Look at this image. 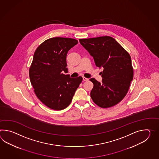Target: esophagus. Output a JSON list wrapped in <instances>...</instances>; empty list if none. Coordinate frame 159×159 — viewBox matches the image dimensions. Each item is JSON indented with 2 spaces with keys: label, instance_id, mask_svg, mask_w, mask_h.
<instances>
[{
  "label": "esophagus",
  "instance_id": "1",
  "mask_svg": "<svg viewBox=\"0 0 159 159\" xmlns=\"http://www.w3.org/2000/svg\"><path fill=\"white\" fill-rule=\"evenodd\" d=\"M83 81H88V80H89V79L85 78V77H83Z\"/></svg>",
  "mask_w": 159,
  "mask_h": 159
}]
</instances>
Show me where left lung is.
I'll list each match as a JSON object with an SVG mask.
<instances>
[{
	"label": "left lung",
	"mask_w": 159,
	"mask_h": 159,
	"mask_svg": "<svg viewBox=\"0 0 159 159\" xmlns=\"http://www.w3.org/2000/svg\"><path fill=\"white\" fill-rule=\"evenodd\" d=\"M79 42L93 57L96 66L103 68L101 83L90 79L93 84L92 100L104 108L116 105L126 95L133 79L129 54L110 36L79 39Z\"/></svg>",
	"instance_id": "obj_1"
}]
</instances>
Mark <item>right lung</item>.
Returning <instances> with one entry per match:
<instances>
[{
    "instance_id": "1",
    "label": "right lung",
    "mask_w": 159,
    "mask_h": 159,
    "mask_svg": "<svg viewBox=\"0 0 159 159\" xmlns=\"http://www.w3.org/2000/svg\"><path fill=\"white\" fill-rule=\"evenodd\" d=\"M77 40L52 38L36 49L29 75L34 92L42 102L52 110H64L71 103L83 80L70 78L67 73L68 51L78 44Z\"/></svg>"
}]
</instances>
